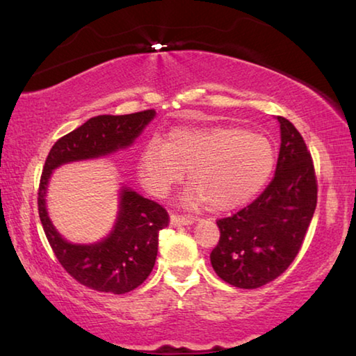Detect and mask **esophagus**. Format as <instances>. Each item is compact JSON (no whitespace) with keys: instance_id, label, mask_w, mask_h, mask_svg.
<instances>
[{"instance_id":"obj_1","label":"esophagus","mask_w":356,"mask_h":356,"mask_svg":"<svg viewBox=\"0 0 356 356\" xmlns=\"http://www.w3.org/2000/svg\"><path fill=\"white\" fill-rule=\"evenodd\" d=\"M193 222H195V218H190V216L171 215L170 218V224L172 227H179V225H191Z\"/></svg>"}]
</instances>
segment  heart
<instances>
[{
  "label": "heart",
  "instance_id": "heart-1",
  "mask_svg": "<svg viewBox=\"0 0 356 356\" xmlns=\"http://www.w3.org/2000/svg\"><path fill=\"white\" fill-rule=\"evenodd\" d=\"M274 151L261 134L227 126L177 127L165 143L151 140L138 157V179L154 196H165L182 180L191 185L184 202L210 204L215 211L238 209L260 191L273 172Z\"/></svg>",
  "mask_w": 356,
  "mask_h": 356
}]
</instances>
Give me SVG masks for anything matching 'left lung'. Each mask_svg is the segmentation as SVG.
<instances>
[{"mask_svg":"<svg viewBox=\"0 0 356 356\" xmlns=\"http://www.w3.org/2000/svg\"><path fill=\"white\" fill-rule=\"evenodd\" d=\"M280 152L270 184L250 205L219 219V243L210 254L219 279L243 289L260 288L285 273L312 222L318 184L312 154L283 116Z\"/></svg>","mask_w":356,"mask_h":356,"instance_id":"obj_1","label":"left lung"}]
</instances>
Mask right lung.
I'll use <instances>...</instances> for the list:
<instances>
[{
	"label": "right lung",
	"instance_id": "right-lung-1",
	"mask_svg": "<svg viewBox=\"0 0 356 356\" xmlns=\"http://www.w3.org/2000/svg\"><path fill=\"white\" fill-rule=\"evenodd\" d=\"M156 115V111H145L95 116L57 140L44 161L38 188V215L44 235L59 263L83 286L112 294H124L140 286L156 264L159 232L166 227L170 218L163 207L124 185L118 190V211L108 235L90 244L71 243L49 218V179L59 166L129 149Z\"/></svg>",
	"mask_w": 356,
	"mask_h": 356
}]
</instances>
